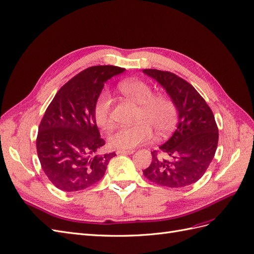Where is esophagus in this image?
I'll use <instances>...</instances> for the list:
<instances>
[{"label": "esophagus", "instance_id": "esophagus-1", "mask_svg": "<svg viewBox=\"0 0 254 254\" xmlns=\"http://www.w3.org/2000/svg\"><path fill=\"white\" fill-rule=\"evenodd\" d=\"M135 150H120V149H118L117 150V154H132Z\"/></svg>", "mask_w": 254, "mask_h": 254}]
</instances>
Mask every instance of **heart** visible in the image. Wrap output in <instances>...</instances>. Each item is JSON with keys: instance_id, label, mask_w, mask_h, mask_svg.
Instances as JSON below:
<instances>
[{"instance_id": "obj_1", "label": "heart", "mask_w": 254, "mask_h": 254, "mask_svg": "<svg viewBox=\"0 0 254 254\" xmlns=\"http://www.w3.org/2000/svg\"><path fill=\"white\" fill-rule=\"evenodd\" d=\"M119 89L128 100L139 105L135 126L117 127L108 135L110 147L120 150H131L152 137L153 130L159 135L170 133L178 119L176 104L165 94H153V89L145 81L128 79L119 84ZM112 95L107 90L97 96L93 117L100 127H107L112 121Z\"/></svg>"}]
</instances>
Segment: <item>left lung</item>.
Here are the masks:
<instances>
[{
	"label": "left lung",
	"mask_w": 254,
	"mask_h": 254,
	"mask_svg": "<svg viewBox=\"0 0 254 254\" xmlns=\"http://www.w3.org/2000/svg\"><path fill=\"white\" fill-rule=\"evenodd\" d=\"M176 104L178 126L172 137L151 152L144 176L167 188L195 184L207 171L217 150L219 132L210 107L195 88L171 71L144 69Z\"/></svg>",
	"instance_id": "1"
}]
</instances>
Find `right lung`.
<instances>
[{"label":"right lung","instance_id":"1","mask_svg":"<svg viewBox=\"0 0 254 254\" xmlns=\"http://www.w3.org/2000/svg\"><path fill=\"white\" fill-rule=\"evenodd\" d=\"M126 68L97 65L80 71L58 91L41 121L36 138L44 173L55 187L75 192L103 178L116 153L100 154L105 145L93 117L104 83Z\"/></svg>","mask_w":254,"mask_h":254}]
</instances>
